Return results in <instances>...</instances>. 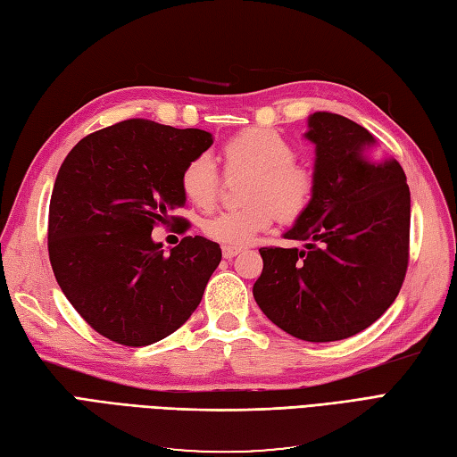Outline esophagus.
<instances>
[{"label":"esophagus","instance_id":"34e87169","mask_svg":"<svg viewBox=\"0 0 457 457\" xmlns=\"http://www.w3.org/2000/svg\"><path fill=\"white\" fill-rule=\"evenodd\" d=\"M221 253H224V259L231 261L233 257H236V254L241 253V249L239 247H224V249H221Z\"/></svg>","mask_w":457,"mask_h":457}]
</instances>
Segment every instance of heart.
Instances as JSON below:
<instances>
[{
    "instance_id": "heart-1",
    "label": "heart",
    "mask_w": 457,
    "mask_h": 457,
    "mask_svg": "<svg viewBox=\"0 0 457 457\" xmlns=\"http://www.w3.org/2000/svg\"><path fill=\"white\" fill-rule=\"evenodd\" d=\"M228 177L249 175L243 187L247 206L226 210L203 221L204 236L226 247H245L274 220L294 224L315 196V175L295 162L294 144L280 132L261 126L233 134L221 144ZM180 190L190 204L210 210L221 195V175L208 155H196L180 173Z\"/></svg>"
}]
</instances>
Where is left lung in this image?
<instances>
[{
    "mask_svg": "<svg viewBox=\"0 0 457 457\" xmlns=\"http://www.w3.org/2000/svg\"><path fill=\"white\" fill-rule=\"evenodd\" d=\"M315 196L284 233L305 249L262 247L253 295L282 331L307 343L353 337L395 302L409 267L411 193L395 159L370 163L374 136L333 112L310 116Z\"/></svg>",
    "mask_w": 457,
    "mask_h": 457,
    "instance_id": "1",
    "label": "left lung"
}]
</instances>
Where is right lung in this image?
<instances>
[{
  "instance_id": "right-lung-1",
  "label": "right lung",
  "mask_w": 457,
  "mask_h": 457,
  "mask_svg": "<svg viewBox=\"0 0 457 457\" xmlns=\"http://www.w3.org/2000/svg\"><path fill=\"white\" fill-rule=\"evenodd\" d=\"M212 134L130 119L85 136L63 159L48 210V254L70 303L124 346L175 333L198 307L221 261L218 243L180 239L165 254L155 226H183L180 173Z\"/></svg>"
}]
</instances>
